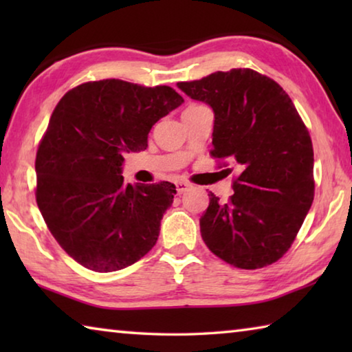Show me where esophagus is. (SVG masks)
Segmentation results:
<instances>
[{
	"label": "esophagus",
	"mask_w": 352,
	"mask_h": 352,
	"mask_svg": "<svg viewBox=\"0 0 352 352\" xmlns=\"http://www.w3.org/2000/svg\"><path fill=\"white\" fill-rule=\"evenodd\" d=\"M175 188H177V192L178 194H184L190 188V184L186 183V182H177L175 183Z\"/></svg>",
	"instance_id": "34e87169"
}]
</instances>
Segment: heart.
I'll return each instance as SVG.
<instances>
[{
	"label": "heart",
	"instance_id": "1",
	"mask_svg": "<svg viewBox=\"0 0 352 352\" xmlns=\"http://www.w3.org/2000/svg\"><path fill=\"white\" fill-rule=\"evenodd\" d=\"M190 107H195V105H190Z\"/></svg>",
	"mask_w": 352,
	"mask_h": 352
}]
</instances>
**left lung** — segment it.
<instances>
[{"label":"left lung","mask_w":352,"mask_h":352,"mask_svg":"<svg viewBox=\"0 0 352 352\" xmlns=\"http://www.w3.org/2000/svg\"><path fill=\"white\" fill-rule=\"evenodd\" d=\"M214 111V158L237 166L234 194L210 192L200 217L206 247L239 269H261L290 248L314 201V148L294 102L270 77L248 68L178 82Z\"/></svg>","instance_id":"left-lung-1"}]
</instances>
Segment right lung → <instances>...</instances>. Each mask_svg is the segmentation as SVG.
Segmentation results:
<instances>
[{
  "label": "right lung",
  "mask_w": 352,
  "mask_h": 352,
  "mask_svg": "<svg viewBox=\"0 0 352 352\" xmlns=\"http://www.w3.org/2000/svg\"><path fill=\"white\" fill-rule=\"evenodd\" d=\"M183 98L170 87L119 79L87 82L60 99L35 160L38 210L65 252L94 272L135 264L158 241L177 194L169 182L124 183V153Z\"/></svg>",
  "instance_id": "1"
}]
</instances>
